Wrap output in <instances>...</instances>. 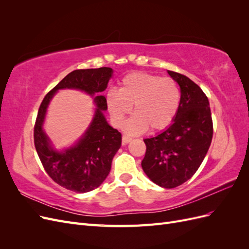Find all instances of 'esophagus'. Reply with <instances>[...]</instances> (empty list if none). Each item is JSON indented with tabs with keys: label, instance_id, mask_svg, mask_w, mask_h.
<instances>
[{
	"label": "esophagus",
	"instance_id": "esophagus-1",
	"mask_svg": "<svg viewBox=\"0 0 249 249\" xmlns=\"http://www.w3.org/2000/svg\"><path fill=\"white\" fill-rule=\"evenodd\" d=\"M131 140L132 139L130 137H127V136H125V135H124V136H123V144H126V143H129Z\"/></svg>",
	"mask_w": 249,
	"mask_h": 249
}]
</instances>
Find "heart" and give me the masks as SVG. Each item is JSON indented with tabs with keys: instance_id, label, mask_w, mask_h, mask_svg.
I'll use <instances>...</instances> for the list:
<instances>
[{
	"instance_id": "heart-1",
	"label": "heart",
	"mask_w": 249,
	"mask_h": 249,
	"mask_svg": "<svg viewBox=\"0 0 249 249\" xmlns=\"http://www.w3.org/2000/svg\"><path fill=\"white\" fill-rule=\"evenodd\" d=\"M180 103V92L177 82L147 72H132L119 83L118 90H109L106 104L113 124L120 127L125 117L136 113L125 126L130 135H138L148 127L163 130L176 118Z\"/></svg>"
}]
</instances>
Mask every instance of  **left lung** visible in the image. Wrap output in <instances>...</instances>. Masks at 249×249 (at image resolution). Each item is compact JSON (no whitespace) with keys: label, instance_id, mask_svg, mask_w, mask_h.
<instances>
[{"label":"left lung","instance_id":"obj_1","mask_svg":"<svg viewBox=\"0 0 249 249\" xmlns=\"http://www.w3.org/2000/svg\"><path fill=\"white\" fill-rule=\"evenodd\" d=\"M180 89V103L173 123L155 137L144 139L141 166L158 186L176 188L191 178L208 153L213 122L207 95L188 77L167 71Z\"/></svg>","mask_w":249,"mask_h":249}]
</instances>
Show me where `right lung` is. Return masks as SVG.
Masks as SVG:
<instances>
[{
  "label": "right lung",
  "mask_w": 249,
  "mask_h": 249,
  "mask_svg": "<svg viewBox=\"0 0 249 249\" xmlns=\"http://www.w3.org/2000/svg\"><path fill=\"white\" fill-rule=\"evenodd\" d=\"M113 74L110 67L77 70L70 72L44 96L34 125L36 152L51 178L65 189L77 193L89 192L108 177L113 157L122 145V134L107 123L106 97L100 95ZM60 89H77L94 97L97 108L93 122L79 141L61 152L51 146L43 131L48 104Z\"/></svg>",
  "instance_id": "add662e5"
}]
</instances>
